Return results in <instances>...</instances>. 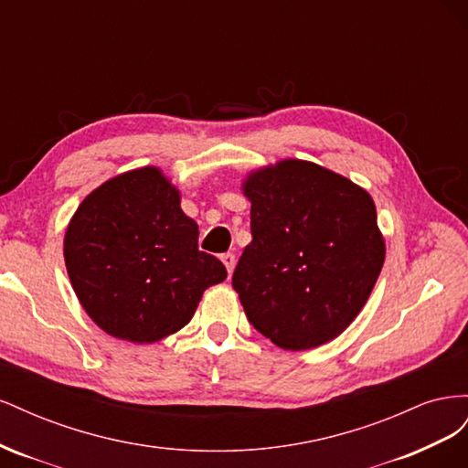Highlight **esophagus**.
<instances>
[{
    "label": "esophagus",
    "instance_id": "1",
    "mask_svg": "<svg viewBox=\"0 0 468 468\" xmlns=\"http://www.w3.org/2000/svg\"><path fill=\"white\" fill-rule=\"evenodd\" d=\"M220 260H222V263L226 267V271H229V275H232L234 273V267H236V256H234V253H222Z\"/></svg>",
    "mask_w": 468,
    "mask_h": 468
}]
</instances>
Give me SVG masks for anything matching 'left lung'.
<instances>
[{"instance_id": "8db88e82", "label": "left lung", "mask_w": 468, "mask_h": 468, "mask_svg": "<svg viewBox=\"0 0 468 468\" xmlns=\"http://www.w3.org/2000/svg\"><path fill=\"white\" fill-rule=\"evenodd\" d=\"M242 193L253 239L232 287L248 320L282 349L332 342L357 318L385 263L371 195L294 158L253 169Z\"/></svg>"}]
</instances>
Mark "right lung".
I'll return each mask as SVG.
<instances>
[{"label": "right lung", "mask_w": 468, "mask_h": 468, "mask_svg": "<svg viewBox=\"0 0 468 468\" xmlns=\"http://www.w3.org/2000/svg\"><path fill=\"white\" fill-rule=\"evenodd\" d=\"M199 226L160 167L107 179L83 199L64 236L69 282L109 335L154 344L186 325L226 267L199 251Z\"/></svg>", "instance_id": "add662e5"}]
</instances>
